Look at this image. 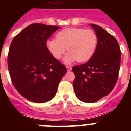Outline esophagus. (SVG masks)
Returning a JSON list of instances; mask_svg holds the SVG:
<instances>
[{"label": "esophagus", "instance_id": "1", "mask_svg": "<svg viewBox=\"0 0 131 131\" xmlns=\"http://www.w3.org/2000/svg\"><path fill=\"white\" fill-rule=\"evenodd\" d=\"M67 69H68V71H71V66H67Z\"/></svg>", "mask_w": 131, "mask_h": 131}]
</instances>
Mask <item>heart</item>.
Masks as SVG:
<instances>
[{"label": "heart", "mask_w": 131, "mask_h": 131, "mask_svg": "<svg viewBox=\"0 0 131 131\" xmlns=\"http://www.w3.org/2000/svg\"><path fill=\"white\" fill-rule=\"evenodd\" d=\"M56 37V39L47 40V48L56 59L61 58L68 48L69 53L64 60L67 63L75 60L86 62L92 57L98 45V36L92 29L66 28Z\"/></svg>", "instance_id": "1"}]
</instances>
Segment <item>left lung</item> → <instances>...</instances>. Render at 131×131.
<instances>
[{"label": "left lung", "instance_id": "obj_1", "mask_svg": "<svg viewBox=\"0 0 131 131\" xmlns=\"http://www.w3.org/2000/svg\"><path fill=\"white\" fill-rule=\"evenodd\" d=\"M98 36V45L86 63L75 66L74 92L81 101L93 103L110 93L117 81L121 52L117 40L100 26L91 24Z\"/></svg>", "mask_w": 131, "mask_h": 131}]
</instances>
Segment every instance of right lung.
I'll return each instance as SVG.
<instances>
[{"mask_svg": "<svg viewBox=\"0 0 131 131\" xmlns=\"http://www.w3.org/2000/svg\"><path fill=\"white\" fill-rule=\"evenodd\" d=\"M60 27L33 24L14 37L8 54L12 83L21 95L36 103L55 96L67 71L64 65L50 52L47 39Z\"/></svg>", "mask_w": 131, "mask_h": 131, "instance_id": "1", "label": "right lung"}]
</instances>
